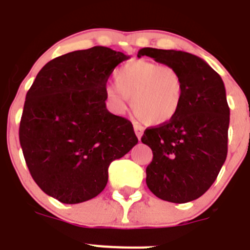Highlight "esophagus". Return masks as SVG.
Here are the masks:
<instances>
[{
    "instance_id": "esophagus-1",
    "label": "esophagus",
    "mask_w": 250,
    "mask_h": 250,
    "mask_svg": "<svg viewBox=\"0 0 250 250\" xmlns=\"http://www.w3.org/2000/svg\"><path fill=\"white\" fill-rule=\"evenodd\" d=\"M133 129H134V133H136L137 138L141 139L142 136H143V132H145V128L142 127V125H134Z\"/></svg>"
}]
</instances>
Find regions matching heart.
<instances>
[{"label": "heart", "instance_id": "heart-1", "mask_svg": "<svg viewBox=\"0 0 250 250\" xmlns=\"http://www.w3.org/2000/svg\"><path fill=\"white\" fill-rule=\"evenodd\" d=\"M115 84L105 87V96L118 113L132 109L138 120L149 125L170 122L184 100V83L179 72L170 66L138 60L117 69Z\"/></svg>", "mask_w": 250, "mask_h": 250}]
</instances>
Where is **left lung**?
Returning a JSON list of instances; mask_svg holds the SVG:
<instances>
[{"label": "left lung", "mask_w": 250, "mask_h": 250, "mask_svg": "<svg viewBox=\"0 0 250 250\" xmlns=\"http://www.w3.org/2000/svg\"><path fill=\"white\" fill-rule=\"evenodd\" d=\"M137 56L173 67L184 83L178 114L166 125L147 128L142 137V143L153 152L146 183L163 201H194L214 183L228 153L224 83L206 61L192 53L145 47Z\"/></svg>", "instance_id": "left-lung-1"}]
</instances>
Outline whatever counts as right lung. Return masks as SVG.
<instances>
[{
  "instance_id": "1",
  "label": "right lung",
  "mask_w": 250,
  "mask_h": 250,
  "mask_svg": "<svg viewBox=\"0 0 250 250\" xmlns=\"http://www.w3.org/2000/svg\"><path fill=\"white\" fill-rule=\"evenodd\" d=\"M129 56L96 46L49 61L26 94L20 143L33 181L62 203H82L104 189L108 167L138 138L105 107V84Z\"/></svg>"
}]
</instances>
